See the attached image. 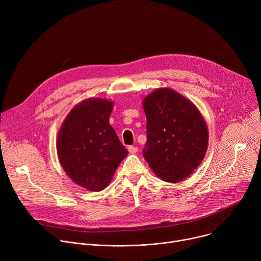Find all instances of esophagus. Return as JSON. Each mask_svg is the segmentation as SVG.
Segmentation results:
<instances>
[{"instance_id":"34e87169","label":"esophagus","mask_w":261,"mask_h":261,"mask_svg":"<svg viewBox=\"0 0 261 261\" xmlns=\"http://www.w3.org/2000/svg\"><path fill=\"white\" fill-rule=\"evenodd\" d=\"M128 151H129V153H130V154H135V153L138 151V148H137L136 146L129 145V146H128Z\"/></svg>"}]
</instances>
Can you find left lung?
I'll return each mask as SVG.
<instances>
[{
    "label": "left lung",
    "mask_w": 261,
    "mask_h": 261,
    "mask_svg": "<svg viewBox=\"0 0 261 261\" xmlns=\"http://www.w3.org/2000/svg\"><path fill=\"white\" fill-rule=\"evenodd\" d=\"M146 117L145 161L163 180L177 182L199 166L207 148L206 124L189 100L158 89L143 100Z\"/></svg>",
    "instance_id": "left-lung-1"
}]
</instances>
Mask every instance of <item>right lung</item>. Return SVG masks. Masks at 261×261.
Segmentation results:
<instances>
[{"mask_svg":"<svg viewBox=\"0 0 261 261\" xmlns=\"http://www.w3.org/2000/svg\"><path fill=\"white\" fill-rule=\"evenodd\" d=\"M113 107L105 99H87L70 111L59 132L57 151L63 169L91 191L107 187L128 155L109 124Z\"/></svg>","mask_w":261,"mask_h":261,"instance_id":"add662e5","label":"right lung"}]
</instances>
